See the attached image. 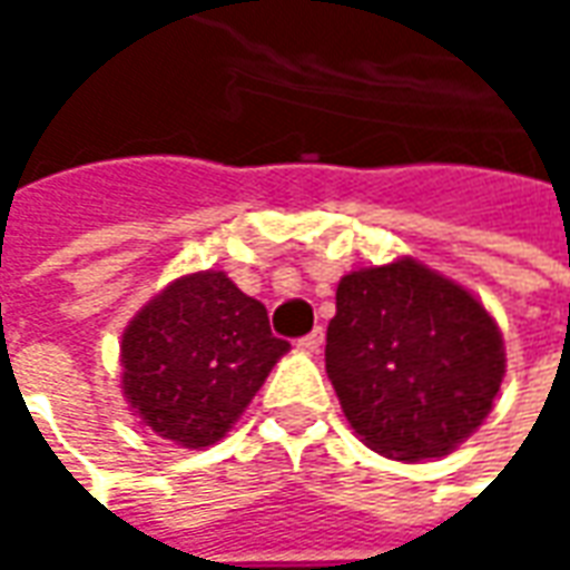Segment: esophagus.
I'll return each instance as SVG.
<instances>
[{
    "mask_svg": "<svg viewBox=\"0 0 570 570\" xmlns=\"http://www.w3.org/2000/svg\"><path fill=\"white\" fill-rule=\"evenodd\" d=\"M321 345H324V330H321V326H314L308 336L298 340V348H305V352H317Z\"/></svg>",
    "mask_w": 570,
    "mask_h": 570,
    "instance_id": "esophagus-1",
    "label": "esophagus"
}]
</instances>
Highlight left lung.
Instances as JSON below:
<instances>
[{
    "mask_svg": "<svg viewBox=\"0 0 570 570\" xmlns=\"http://www.w3.org/2000/svg\"><path fill=\"white\" fill-rule=\"evenodd\" d=\"M326 373L367 448L420 463L451 453L484 423L507 352L469 289L397 258L340 281Z\"/></svg>",
    "mask_w": 570,
    "mask_h": 570,
    "instance_id": "8db88e82",
    "label": "left lung"
}]
</instances>
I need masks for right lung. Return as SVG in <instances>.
Here are the masks:
<instances>
[{
    "instance_id": "obj_1",
    "label": "right lung",
    "mask_w": 570,
    "mask_h": 570,
    "mask_svg": "<svg viewBox=\"0 0 570 570\" xmlns=\"http://www.w3.org/2000/svg\"><path fill=\"white\" fill-rule=\"evenodd\" d=\"M289 342L225 272L178 277L122 333V395L141 423L181 448L225 438Z\"/></svg>"
}]
</instances>
